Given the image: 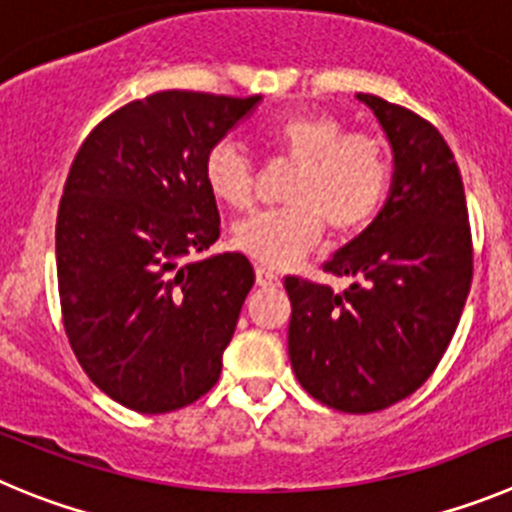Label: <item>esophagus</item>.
Listing matches in <instances>:
<instances>
[{"label":"esophagus","mask_w":512,"mask_h":512,"mask_svg":"<svg viewBox=\"0 0 512 512\" xmlns=\"http://www.w3.org/2000/svg\"><path fill=\"white\" fill-rule=\"evenodd\" d=\"M255 275H257V285H262V288H275V285H280V275L275 273V270H270V267L257 265Z\"/></svg>","instance_id":"34e87169"}]
</instances>
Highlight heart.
I'll return each mask as SVG.
<instances>
[{
  "instance_id": "1",
  "label": "heart",
  "mask_w": 512,
  "mask_h": 512,
  "mask_svg": "<svg viewBox=\"0 0 512 512\" xmlns=\"http://www.w3.org/2000/svg\"><path fill=\"white\" fill-rule=\"evenodd\" d=\"M280 160L296 165L285 201L234 227L232 245L267 267H288L306 257L324 227L352 234L372 222L390 183L388 145L372 132H347L334 114L296 112L275 117L260 130ZM204 183L219 204L250 209L255 170L234 142L222 140L204 155Z\"/></svg>"
}]
</instances>
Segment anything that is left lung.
Here are the masks:
<instances>
[{
    "label": "left lung",
    "instance_id": "1",
    "mask_svg": "<svg viewBox=\"0 0 512 512\" xmlns=\"http://www.w3.org/2000/svg\"><path fill=\"white\" fill-rule=\"evenodd\" d=\"M395 155L393 191L375 222L324 273L352 278L344 293L285 278L288 354L311 398L342 413H375L416 393L444 357L474 273L459 165L428 119L372 94Z\"/></svg>",
    "mask_w": 512,
    "mask_h": 512
}]
</instances>
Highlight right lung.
Wrapping results in <instances>:
<instances>
[{"instance_id": "1", "label": "right lung", "mask_w": 512, "mask_h": 512, "mask_svg": "<svg viewBox=\"0 0 512 512\" xmlns=\"http://www.w3.org/2000/svg\"><path fill=\"white\" fill-rule=\"evenodd\" d=\"M260 96L158 91L101 119L63 186L55 265L68 344L101 393L170 413L222 375L255 283L242 252L193 260L222 232L204 155Z\"/></svg>"}]
</instances>
